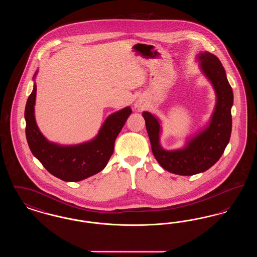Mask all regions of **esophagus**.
<instances>
[{"label":"esophagus","mask_w":257,"mask_h":257,"mask_svg":"<svg viewBox=\"0 0 257 257\" xmlns=\"http://www.w3.org/2000/svg\"><path fill=\"white\" fill-rule=\"evenodd\" d=\"M135 109H136L137 111H142V110H144V106H143V104L141 102H136Z\"/></svg>","instance_id":"1"}]
</instances>
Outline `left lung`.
<instances>
[{"instance_id":"8db88e82","label":"left lung","mask_w":257,"mask_h":257,"mask_svg":"<svg viewBox=\"0 0 257 257\" xmlns=\"http://www.w3.org/2000/svg\"><path fill=\"white\" fill-rule=\"evenodd\" d=\"M196 59L217 95L216 107L207 127L188 141L182 149L165 150L160 145L159 119L148 111L143 112L155 159L166 171L178 175H194L215 165L229 143L232 129V88L221 62L206 51Z\"/></svg>"}]
</instances>
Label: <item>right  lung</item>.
<instances>
[{
	"mask_svg": "<svg viewBox=\"0 0 257 257\" xmlns=\"http://www.w3.org/2000/svg\"><path fill=\"white\" fill-rule=\"evenodd\" d=\"M36 95L35 84L25 108L26 138L34 156L51 174L66 182L81 181L102 171L113 153L114 141L131 114V108L109 115L93 140L64 147L50 143L39 131L35 118Z\"/></svg>",
	"mask_w": 257,
	"mask_h": 257,
	"instance_id": "obj_1",
	"label": "right lung"
}]
</instances>
